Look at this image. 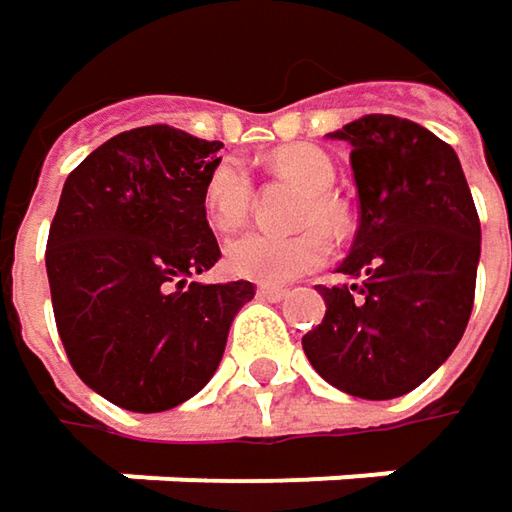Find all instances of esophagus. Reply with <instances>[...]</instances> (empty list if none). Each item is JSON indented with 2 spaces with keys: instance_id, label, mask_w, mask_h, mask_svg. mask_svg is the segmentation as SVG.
Masks as SVG:
<instances>
[{
  "instance_id": "esophagus-1",
  "label": "esophagus",
  "mask_w": 512,
  "mask_h": 512,
  "mask_svg": "<svg viewBox=\"0 0 512 512\" xmlns=\"http://www.w3.org/2000/svg\"><path fill=\"white\" fill-rule=\"evenodd\" d=\"M256 294L265 297V300H282L285 297V288H279V285H259Z\"/></svg>"
}]
</instances>
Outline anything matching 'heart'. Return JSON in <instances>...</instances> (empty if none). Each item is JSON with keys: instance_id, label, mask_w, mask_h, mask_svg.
<instances>
[{"instance_id": "1", "label": "heart", "mask_w": 512, "mask_h": 512, "mask_svg": "<svg viewBox=\"0 0 512 512\" xmlns=\"http://www.w3.org/2000/svg\"><path fill=\"white\" fill-rule=\"evenodd\" d=\"M274 163L279 171L297 177L300 183L314 189L303 215L306 224H326V227L344 224L347 218L344 203L329 192L335 186L338 168L323 148L309 142L288 145L276 151ZM250 201H253V180L238 160H224L209 171L203 186V212L215 230L221 233L236 230L250 212ZM329 256H332V236L323 227H309L297 236L247 230L230 238L224 247V265L230 274L268 282V285H282L309 274L320 268Z\"/></svg>"}]
</instances>
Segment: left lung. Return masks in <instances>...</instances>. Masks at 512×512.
<instances>
[{
    "label": "left lung",
    "mask_w": 512,
    "mask_h": 512,
    "mask_svg": "<svg viewBox=\"0 0 512 512\" xmlns=\"http://www.w3.org/2000/svg\"><path fill=\"white\" fill-rule=\"evenodd\" d=\"M352 154L358 233L320 288L326 317L303 338L311 367L361 399L420 387L463 338L481 259V221L455 148L399 116H364L329 133Z\"/></svg>",
    "instance_id": "left-lung-1"
}]
</instances>
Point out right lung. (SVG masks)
I'll list each match as a JSON object with an SVG mask.
<instances>
[{"label":"right lung","mask_w":512,"mask_h":512,"mask_svg":"<svg viewBox=\"0 0 512 512\" xmlns=\"http://www.w3.org/2000/svg\"><path fill=\"white\" fill-rule=\"evenodd\" d=\"M221 142L168 125L98 145L60 192L46 244L57 332L107 402L157 414L192 399L221 364L253 282H189L221 250L203 186Z\"/></svg>","instance_id":"obj_1"}]
</instances>
